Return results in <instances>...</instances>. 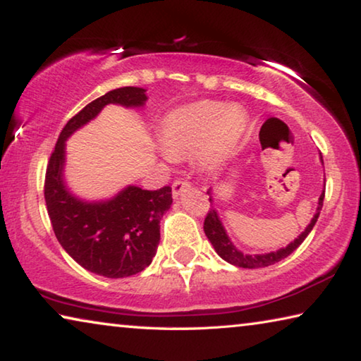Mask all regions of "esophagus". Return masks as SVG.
Instances as JSON below:
<instances>
[{
	"mask_svg": "<svg viewBox=\"0 0 361 361\" xmlns=\"http://www.w3.org/2000/svg\"><path fill=\"white\" fill-rule=\"evenodd\" d=\"M186 188H189V183L186 180H175L173 185H172V194L173 197H178V195L185 191Z\"/></svg>",
	"mask_w": 361,
	"mask_h": 361,
	"instance_id": "obj_1",
	"label": "esophagus"
}]
</instances>
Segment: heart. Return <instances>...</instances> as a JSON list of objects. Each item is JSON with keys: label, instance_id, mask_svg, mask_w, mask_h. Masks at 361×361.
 Returning <instances> with one entry per match:
<instances>
[{"label": "heart", "instance_id": "b5f03b06", "mask_svg": "<svg viewBox=\"0 0 361 361\" xmlns=\"http://www.w3.org/2000/svg\"><path fill=\"white\" fill-rule=\"evenodd\" d=\"M245 127L247 116L239 106L200 100L162 119L161 142L167 157L183 159L197 151L199 161L213 169L235 149Z\"/></svg>", "mask_w": 361, "mask_h": 361}]
</instances>
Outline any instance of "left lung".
I'll return each instance as SVG.
<instances>
[{
    "label": "left lung",
    "instance_id": "8db88e82",
    "mask_svg": "<svg viewBox=\"0 0 361 361\" xmlns=\"http://www.w3.org/2000/svg\"><path fill=\"white\" fill-rule=\"evenodd\" d=\"M323 161V159H322ZM210 194V191H207ZM323 199H325V191L322 192L320 199H319V207H317V213L312 218V221L307 226V228L304 229V232H301V235H298V239L293 240L290 245H286L285 248H280L277 252H271V253H266V255H243L242 252H239L234 247V243L231 242V239L226 234V231L223 228L221 221H219L218 218V213L215 209H210L209 213H207L205 216V221H204V231H205V235L209 237V240L212 242L213 248L216 250V253L221 256L224 261L231 262V264H234L237 267H243V269H258V267H266V266H271V264H276V262L282 261L286 256H290L295 250L301 245L304 242L305 237L309 235V232L312 231V228L317 223V219H319L320 215V210L323 207ZM210 202L212 200V195H210Z\"/></svg>",
    "mask_w": 361,
    "mask_h": 361
}]
</instances>
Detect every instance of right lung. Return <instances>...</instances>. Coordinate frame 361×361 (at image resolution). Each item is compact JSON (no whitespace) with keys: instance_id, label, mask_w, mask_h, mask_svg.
Listing matches in <instances>:
<instances>
[{"instance_id":"obj_1","label":"right lung","mask_w":361,"mask_h":361,"mask_svg":"<svg viewBox=\"0 0 361 361\" xmlns=\"http://www.w3.org/2000/svg\"><path fill=\"white\" fill-rule=\"evenodd\" d=\"M146 90L121 87L85 105L66 122L49 159L44 199L52 229L63 250L79 266L108 279L130 277L151 264L161 240V218L172 205V188L148 191L127 186L105 202H84L63 183L65 142L108 103L143 106Z\"/></svg>"}]
</instances>
